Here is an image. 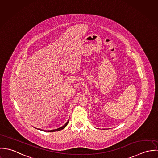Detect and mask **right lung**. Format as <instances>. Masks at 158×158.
Segmentation results:
<instances>
[{"mask_svg": "<svg viewBox=\"0 0 158 158\" xmlns=\"http://www.w3.org/2000/svg\"><path fill=\"white\" fill-rule=\"evenodd\" d=\"M68 122H69V120L67 121V122L63 125V126L59 127V128H57V129H52V130H48V131H46V130H43V129H39V130H41V131H44V132H56V131H60V130H62L63 129H64L66 126H67V125L68 124Z\"/></svg>", "mask_w": 158, "mask_h": 158, "instance_id": "obj_1", "label": "right lung"}]
</instances>
